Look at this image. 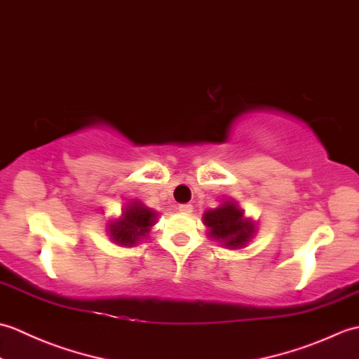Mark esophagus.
I'll use <instances>...</instances> for the list:
<instances>
[{"label": "esophagus", "instance_id": "esophagus-1", "mask_svg": "<svg viewBox=\"0 0 359 359\" xmlns=\"http://www.w3.org/2000/svg\"><path fill=\"white\" fill-rule=\"evenodd\" d=\"M179 211L182 215H189V212H193V205L189 203H180L179 205Z\"/></svg>", "mask_w": 359, "mask_h": 359}]
</instances>
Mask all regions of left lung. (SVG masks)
<instances>
[{
	"label": "left lung",
	"mask_w": 359,
	"mask_h": 359,
	"mask_svg": "<svg viewBox=\"0 0 359 359\" xmlns=\"http://www.w3.org/2000/svg\"><path fill=\"white\" fill-rule=\"evenodd\" d=\"M203 224L208 226V236L226 248H243L253 238L255 220L243 216L238 202L228 199L220 207L203 212Z\"/></svg>",
	"instance_id": "1"
}]
</instances>
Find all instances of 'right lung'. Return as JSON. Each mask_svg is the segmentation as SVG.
Returning a JSON list of instances; mask_svg holds the SVG:
<instances>
[{
	"label": "right lung",
	"mask_w": 359,
	"mask_h": 359,
	"mask_svg": "<svg viewBox=\"0 0 359 359\" xmlns=\"http://www.w3.org/2000/svg\"><path fill=\"white\" fill-rule=\"evenodd\" d=\"M157 212L134 201L121 212L120 219L111 220L108 225L109 238L121 247H134L140 239L147 238L151 226L156 224Z\"/></svg>",
	"instance_id": "add662e5"
}]
</instances>
